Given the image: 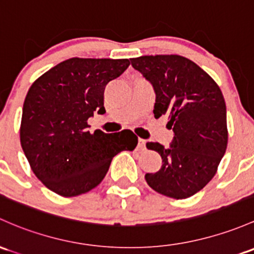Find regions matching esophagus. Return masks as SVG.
Here are the masks:
<instances>
[{"instance_id":"obj_1","label":"esophagus","mask_w":254,"mask_h":254,"mask_svg":"<svg viewBox=\"0 0 254 254\" xmlns=\"http://www.w3.org/2000/svg\"><path fill=\"white\" fill-rule=\"evenodd\" d=\"M137 148L138 149H146V141L143 140V138H138Z\"/></svg>"}]
</instances>
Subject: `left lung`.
Masks as SVG:
<instances>
[{"label":"left lung","mask_w":254,"mask_h":254,"mask_svg":"<svg viewBox=\"0 0 254 254\" xmlns=\"http://www.w3.org/2000/svg\"><path fill=\"white\" fill-rule=\"evenodd\" d=\"M131 65L156 92V118L168 114L170 147L147 142L158 152L162 167L145 175L149 188L175 199L188 198L215 175L228 146L226 106L220 89L202 68L183 56L132 58Z\"/></svg>","instance_id":"left-lung-1"}]
</instances>
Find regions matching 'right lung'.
<instances>
[{
  "label": "right lung",
  "mask_w": 254,
  "mask_h": 254,
  "mask_svg": "<svg viewBox=\"0 0 254 254\" xmlns=\"http://www.w3.org/2000/svg\"><path fill=\"white\" fill-rule=\"evenodd\" d=\"M129 60L70 58L35 80L26 93L20 143L31 170L63 197L89 192L103 180L112 159L132 151V131H89L93 113H106V85L122 75Z\"/></svg>",
  "instance_id": "obj_1"
}]
</instances>
